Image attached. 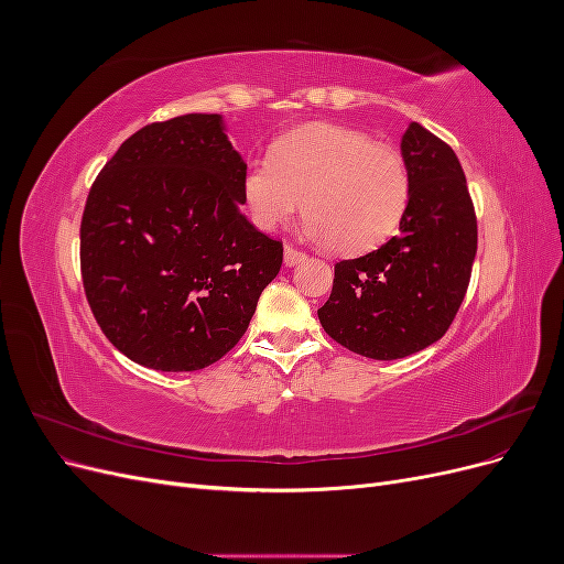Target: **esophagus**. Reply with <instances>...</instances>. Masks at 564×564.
Returning a JSON list of instances; mask_svg holds the SVG:
<instances>
[{"mask_svg": "<svg viewBox=\"0 0 564 564\" xmlns=\"http://www.w3.org/2000/svg\"><path fill=\"white\" fill-rule=\"evenodd\" d=\"M305 259H308V253L305 251H301V249H294V247H284V265H299V263H303Z\"/></svg>", "mask_w": 564, "mask_h": 564, "instance_id": "1", "label": "esophagus"}]
</instances>
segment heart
Here are the masks:
<instances>
[{"label":"heart","mask_w":564,"mask_h":564,"mask_svg":"<svg viewBox=\"0 0 564 564\" xmlns=\"http://www.w3.org/2000/svg\"><path fill=\"white\" fill-rule=\"evenodd\" d=\"M412 178L395 148L367 131L315 122L284 133L270 158L251 160L242 204L256 228H282L301 209L305 232L336 251L362 253L398 230Z\"/></svg>","instance_id":"obj_1"}]
</instances>
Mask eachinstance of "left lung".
I'll return each instance as SVG.
<instances>
[{
  "label": "left lung",
  "instance_id": "1",
  "mask_svg": "<svg viewBox=\"0 0 564 564\" xmlns=\"http://www.w3.org/2000/svg\"><path fill=\"white\" fill-rule=\"evenodd\" d=\"M412 197L400 235L334 268L324 332L371 360H400L445 336L466 296L477 220L454 150L412 122L402 135Z\"/></svg>",
  "mask_w": 564,
  "mask_h": 564
}]
</instances>
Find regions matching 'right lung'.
<instances>
[{
    "instance_id": "add662e5",
    "label": "right lung",
    "mask_w": 564,
    "mask_h": 564,
    "mask_svg": "<svg viewBox=\"0 0 564 564\" xmlns=\"http://www.w3.org/2000/svg\"><path fill=\"white\" fill-rule=\"evenodd\" d=\"M245 169L224 115L191 112L129 135L94 181L79 228L84 292L135 365L218 362L278 278L282 242L240 212Z\"/></svg>"
}]
</instances>
